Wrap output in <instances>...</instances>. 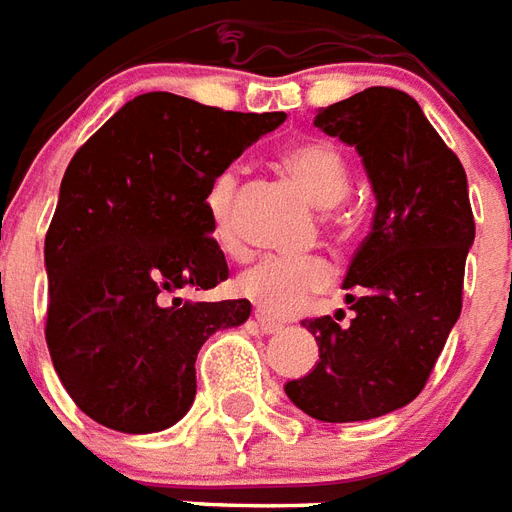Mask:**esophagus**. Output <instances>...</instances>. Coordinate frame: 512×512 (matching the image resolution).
<instances>
[{
    "instance_id": "1",
    "label": "esophagus",
    "mask_w": 512,
    "mask_h": 512,
    "mask_svg": "<svg viewBox=\"0 0 512 512\" xmlns=\"http://www.w3.org/2000/svg\"><path fill=\"white\" fill-rule=\"evenodd\" d=\"M255 325L263 333H279V331H282V325L274 323V320H271V317H266L263 312H255Z\"/></svg>"
}]
</instances>
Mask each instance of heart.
<instances>
[{
    "label": "heart",
    "instance_id": "1",
    "mask_svg": "<svg viewBox=\"0 0 512 512\" xmlns=\"http://www.w3.org/2000/svg\"><path fill=\"white\" fill-rule=\"evenodd\" d=\"M279 165L287 176L304 189L317 208L339 206L350 189L347 160L331 140L306 138L295 140L279 151ZM238 176L233 170H222L208 184L206 211L211 236L219 246L236 244V206ZM333 282V266L323 257H263L236 276L238 295L249 298L260 312L287 317L304 309L306 301L328 290Z\"/></svg>",
    "mask_w": 512,
    "mask_h": 512
}]
</instances>
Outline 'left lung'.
Masks as SVG:
<instances>
[{
    "instance_id": "8db88e82",
    "label": "left lung",
    "mask_w": 512,
    "mask_h": 512,
    "mask_svg": "<svg viewBox=\"0 0 512 512\" xmlns=\"http://www.w3.org/2000/svg\"><path fill=\"white\" fill-rule=\"evenodd\" d=\"M314 127L358 149L377 211L344 276L355 317L304 320L320 363L285 393L323 423H355L399 410L426 388L461 314L475 217L464 165L407 92L363 89L323 108Z\"/></svg>"
}]
</instances>
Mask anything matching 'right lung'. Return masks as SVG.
<instances>
[{
	"label": "right lung",
	"instance_id": "1",
	"mask_svg": "<svg viewBox=\"0 0 512 512\" xmlns=\"http://www.w3.org/2000/svg\"><path fill=\"white\" fill-rule=\"evenodd\" d=\"M282 121V111L236 113L149 92L75 151L45 233V342L92 420L151 434L187 415L203 342L252 312L246 298H176L227 279L208 184Z\"/></svg>",
	"mask_w": 512,
	"mask_h": 512
}]
</instances>
